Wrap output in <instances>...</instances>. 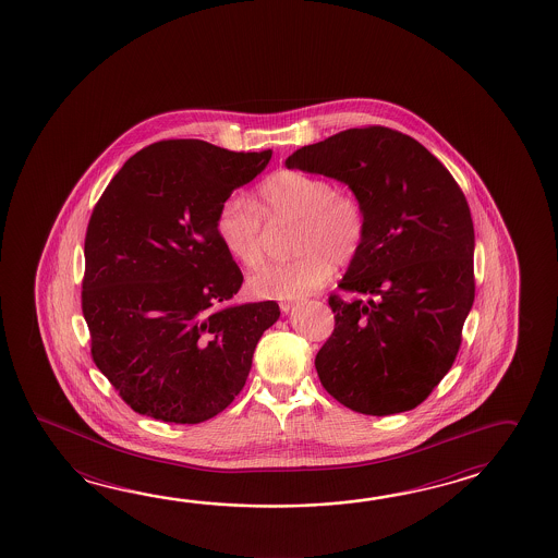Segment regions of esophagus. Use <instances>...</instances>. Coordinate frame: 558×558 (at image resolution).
Returning a JSON list of instances; mask_svg holds the SVG:
<instances>
[{"instance_id":"obj_1","label":"esophagus","mask_w":558,"mask_h":558,"mask_svg":"<svg viewBox=\"0 0 558 558\" xmlns=\"http://www.w3.org/2000/svg\"><path fill=\"white\" fill-rule=\"evenodd\" d=\"M293 306H295V303H293V301H284V303H281V305H279V308H281V313H289V311H291Z\"/></svg>"}]
</instances>
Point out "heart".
Instances as JSON below:
<instances>
[{
    "instance_id": "obj_1",
    "label": "heart",
    "mask_w": 558,
    "mask_h": 558,
    "mask_svg": "<svg viewBox=\"0 0 558 558\" xmlns=\"http://www.w3.org/2000/svg\"><path fill=\"white\" fill-rule=\"evenodd\" d=\"M296 221L295 259L265 265L247 287L259 299H301L327 283L335 263H349L364 241L366 216L361 199L339 192L320 175L283 170L257 187V206L243 196L226 197L216 216V235L223 252L243 267L263 262V217Z\"/></svg>"
}]
</instances>
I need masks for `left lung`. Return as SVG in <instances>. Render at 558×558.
Instances as JSON below:
<instances>
[{"label":"left lung","instance_id":"1","mask_svg":"<svg viewBox=\"0 0 558 558\" xmlns=\"http://www.w3.org/2000/svg\"><path fill=\"white\" fill-rule=\"evenodd\" d=\"M284 166L347 184L366 216L339 283L364 299H328L335 330L315 359L320 384L361 414L412 410L456 361L475 299L468 199L434 154L384 126L308 144Z\"/></svg>","mask_w":558,"mask_h":558}]
</instances>
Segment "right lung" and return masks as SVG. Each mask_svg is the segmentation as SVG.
<instances>
[{"label": "right lung", "mask_w": 558, "mask_h": 558, "mask_svg": "<svg viewBox=\"0 0 558 558\" xmlns=\"http://www.w3.org/2000/svg\"><path fill=\"white\" fill-rule=\"evenodd\" d=\"M271 154L194 138L150 144L93 209L81 295L90 354L136 414L199 424L245 386L281 311L275 301L231 303L243 275L219 243L216 216Z\"/></svg>", "instance_id": "add662e5"}]
</instances>
